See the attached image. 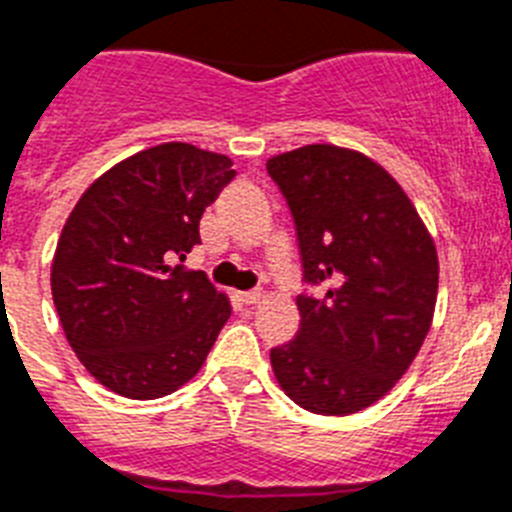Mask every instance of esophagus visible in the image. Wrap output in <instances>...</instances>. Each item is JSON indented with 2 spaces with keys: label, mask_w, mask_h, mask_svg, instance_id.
<instances>
[{
  "label": "esophagus",
  "mask_w": 512,
  "mask_h": 512,
  "mask_svg": "<svg viewBox=\"0 0 512 512\" xmlns=\"http://www.w3.org/2000/svg\"><path fill=\"white\" fill-rule=\"evenodd\" d=\"M265 299L263 291H244V294H239V302L244 304H260Z\"/></svg>",
  "instance_id": "obj_1"
}]
</instances>
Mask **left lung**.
<instances>
[{"mask_svg":"<svg viewBox=\"0 0 512 512\" xmlns=\"http://www.w3.org/2000/svg\"><path fill=\"white\" fill-rule=\"evenodd\" d=\"M296 223L304 278L299 333L270 351L278 385L302 409L349 416L395 388L422 349L437 304L435 239L380 163L315 143L268 158Z\"/></svg>","mask_w":512,"mask_h":512,"instance_id":"left-lung-1","label":"left lung"}]
</instances>
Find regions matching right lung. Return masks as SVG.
<instances>
[{"label":"right lung","mask_w":512,"mask_h":512,"mask_svg":"<svg viewBox=\"0 0 512 512\" xmlns=\"http://www.w3.org/2000/svg\"><path fill=\"white\" fill-rule=\"evenodd\" d=\"M231 158L163 143L111 166L72 208L51 296L80 364L111 393L153 401L190 382L231 315L203 270L174 265L234 179Z\"/></svg>","instance_id":"obj_1"}]
</instances>
